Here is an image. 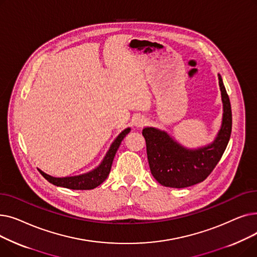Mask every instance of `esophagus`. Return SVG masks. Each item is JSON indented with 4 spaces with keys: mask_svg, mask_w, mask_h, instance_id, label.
<instances>
[{
    "mask_svg": "<svg viewBox=\"0 0 257 257\" xmlns=\"http://www.w3.org/2000/svg\"><path fill=\"white\" fill-rule=\"evenodd\" d=\"M133 124H134V126L138 127V128L143 127L146 124V118L143 115L138 114L137 116H134V118H133Z\"/></svg>",
    "mask_w": 257,
    "mask_h": 257,
    "instance_id": "1",
    "label": "esophagus"
}]
</instances>
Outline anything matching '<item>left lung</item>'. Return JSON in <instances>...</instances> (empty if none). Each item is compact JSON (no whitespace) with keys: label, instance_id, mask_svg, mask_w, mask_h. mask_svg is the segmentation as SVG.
Here are the masks:
<instances>
[{"label":"left lung","instance_id":"left-lung-1","mask_svg":"<svg viewBox=\"0 0 257 257\" xmlns=\"http://www.w3.org/2000/svg\"><path fill=\"white\" fill-rule=\"evenodd\" d=\"M218 78L223 116L221 128L212 143L197 149H190L165 130L154 127L143 129L150 170L153 177L161 185L182 188L202 182L220 161L230 139L232 113L230 101L220 74Z\"/></svg>","mask_w":257,"mask_h":257}]
</instances>
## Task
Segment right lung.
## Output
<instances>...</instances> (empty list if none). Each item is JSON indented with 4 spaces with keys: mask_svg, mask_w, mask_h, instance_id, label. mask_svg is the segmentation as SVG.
<instances>
[{
    "mask_svg": "<svg viewBox=\"0 0 257 257\" xmlns=\"http://www.w3.org/2000/svg\"><path fill=\"white\" fill-rule=\"evenodd\" d=\"M130 130L131 129L128 127L118 134L117 138L110 145L109 150L107 151L106 155L101 161V164L96 169L91 170L90 172L77 175V176L53 177L51 175H48L45 172H43L42 170L38 169V171L50 183L56 186L70 188V190H92V188L97 187L101 183H103L105 179L108 177V175L110 173L113 158L115 156L118 147L121 141H123L124 138L130 132Z\"/></svg>",
    "mask_w": 257,
    "mask_h": 257,
    "instance_id": "add662e5",
    "label": "right lung"
}]
</instances>
